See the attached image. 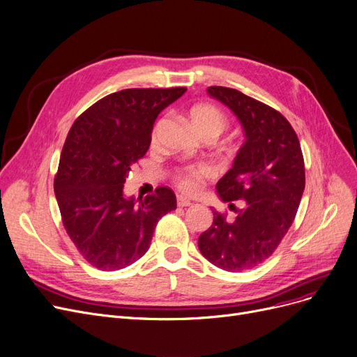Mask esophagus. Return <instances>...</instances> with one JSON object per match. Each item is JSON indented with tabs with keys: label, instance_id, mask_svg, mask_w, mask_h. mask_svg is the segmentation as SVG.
Segmentation results:
<instances>
[{
	"label": "esophagus",
	"instance_id": "obj_1",
	"mask_svg": "<svg viewBox=\"0 0 357 357\" xmlns=\"http://www.w3.org/2000/svg\"><path fill=\"white\" fill-rule=\"evenodd\" d=\"M176 204H178V207H190L192 203H191L190 199H187V198H183V197H178Z\"/></svg>",
	"mask_w": 357,
	"mask_h": 357
}]
</instances>
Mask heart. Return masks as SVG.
<instances>
[{"instance_id":"1","label":"heart","mask_w":357,"mask_h":357,"mask_svg":"<svg viewBox=\"0 0 357 357\" xmlns=\"http://www.w3.org/2000/svg\"><path fill=\"white\" fill-rule=\"evenodd\" d=\"M190 119L192 123V128L199 137L211 135L214 138L219 137L226 131L229 127L227 116L213 105H198L192 107L190 114ZM165 118H160L151 130V143H156L159 140V135L165 127ZM214 176V169L206 163H198L188 167L181 169L175 176L176 187L187 194H194L199 190L201 183L206 179Z\"/></svg>"}]
</instances>
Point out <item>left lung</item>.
<instances>
[{"label": "left lung", "instance_id": "8db88e82", "mask_svg": "<svg viewBox=\"0 0 357 357\" xmlns=\"http://www.w3.org/2000/svg\"><path fill=\"white\" fill-rule=\"evenodd\" d=\"M207 91L238 116L245 143L215 185L236 217L230 220L214 210L198 248L215 267L236 273L264 262L287 234L305 190V162L299 138L280 112L235 89L211 86Z\"/></svg>", "mask_w": 357, "mask_h": 357}]
</instances>
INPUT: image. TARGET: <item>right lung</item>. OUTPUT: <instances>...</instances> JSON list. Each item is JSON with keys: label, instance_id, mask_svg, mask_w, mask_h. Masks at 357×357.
Here are the masks:
<instances>
[{"label": "right lung", "instance_id": "obj_1", "mask_svg": "<svg viewBox=\"0 0 357 357\" xmlns=\"http://www.w3.org/2000/svg\"><path fill=\"white\" fill-rule=\"evenodd\" d=\"M187 91L126 89L91 105L70 128L54 191L61 219L90 266L115 271L149 250L162 217L176 208L167 187L137 201L122 188L132 163L147 153L158 115Z\"/></svg>", "mask_w": 357, "mask_h": 357}]
</instances>
